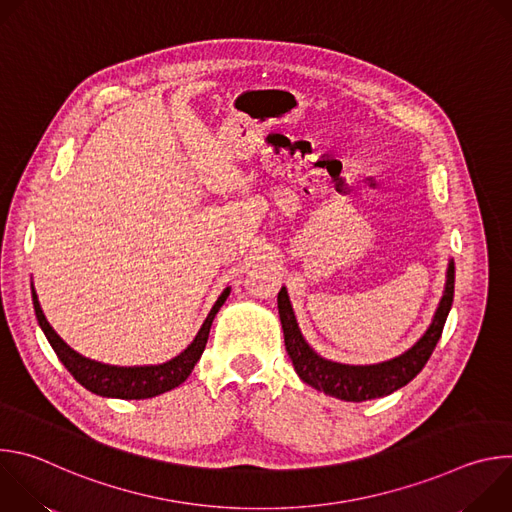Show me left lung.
<instances>
[{"mask_svg": "<svg viewBox=\"0 0 512 512\" xmlns=\"http://www.w3.org/2000/svg\"><path fill=\"white\" fill-rule=\"evenodd\" d=\"M454 279H456V267L452 259L448 267L444 298L440 306H437V312L427 332L401 356L379 362V364H367V367H352V364H340V362H332L318 356L304 340L298 328L294 310H291L287 291L285 287H281V291L277 294L279 320L285 336V348L291 362H294L296 373L304 383L312 385L314 389L344 401L377 399L405 387L409 381H413L421 373L437 340H440L444 332V324L454 302Z\"/></svg>", "mask_w": 512, "mask_h": 512, "instance_id": "obj_1", "label": "left lung"}]
</instances>
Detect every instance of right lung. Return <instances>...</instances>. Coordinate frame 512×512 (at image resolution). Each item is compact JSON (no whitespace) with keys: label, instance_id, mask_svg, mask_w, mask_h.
<instances>
[{"label":"right lung","instance_id":"right-lung-1","mask_svg":"<svg viewBox=\"0 0 512 512\" xmlns=\"http://www.w3.org/2000/svg\"><path fill=\"white\" fill-rule=\"evenodd\" d=\"M229 294H231V289L227 287L221 294V298H218L216 304L212 306L210 314L206 316V320H204L202 328L198 330L196 338L192 340V344L184 352H180L176 358H172L164 364H156V367H111V364H101V362L81 356L79 352L72 350L48 324L46 316L42 314L34 287H32V302H34V312H36L38 324H40L42 332L46 334L50 346L54 348L56 356L60 358L66 371L75 377L85 389H89L91 393H97L101 397L150 399L160 393L176 389L178 385H182L188 379V375L194 369V364L198 362V358L204 352L212 320H214L216 312L221 310V306L227 302Z\"/></svg>","mask_w":512,"mask_h":512}]
</instances>
